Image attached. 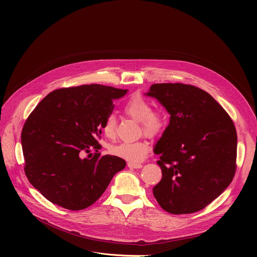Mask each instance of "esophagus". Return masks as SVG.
<instances>
[{
	"mask_svg": "<svg viewBox=\"0 0 257 257\" xmlns=\"http://www.w3.org/2000/svg\"><path fill=\"white\" fill-rule=\"evenodd\" d=\"M128 167L131 168V169H140L142 168V165L141 164H138V163H128Z\"/></svg>",
	"mask_w": 257,
	"mask_h": 257,
	"instance_id": "1",
	"label": "esophagus"
}]
</instances>
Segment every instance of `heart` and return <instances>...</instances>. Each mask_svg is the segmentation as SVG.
<instances>
[{
    "label": "heart",
    "instance_id": "heart-1",
    "mask_svg": "<svg viewBox=\"0 0 257 257\" xmlns=\"http://www.w3.org/2000/svg\"><path fill=\"white\" fill-rule=\"evenodd\" d=\"M123 112L140 123L143 134L150 137L160 135L167 126V117L161 109L152 108L151 102L140 96L130 97L123 105ZM117 120L113 114L107 115L101 124V131L105 137L113 139L116 136ZM151 150V145L146 140L124 141L112 146V155L124 159L130 163L141 162Z\"/></svg>",
    "mask_w": 257,
    "mask_h": 257
}]
</instances>
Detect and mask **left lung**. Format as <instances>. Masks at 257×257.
<instances>
[{
	"instance_id": "left-lung-1",
	"label": "left lung",
	"mask_w": 257,
	"mask_h": 257,
	"mask_svg": "<svg viewBox=\"0 0 257 257\" xmlns=\"http://www.w3.org/2000/svg\"><path fill=\"white\" fill-rule=\"evenodd\" d=\"M146 94L171 115L154 151L160 156L157 163L163 177L153 193L170 213L199 211L221 195L235 176L234 122L209 93L194 85L156 83Z\"/></svg>"
}]
</instances>
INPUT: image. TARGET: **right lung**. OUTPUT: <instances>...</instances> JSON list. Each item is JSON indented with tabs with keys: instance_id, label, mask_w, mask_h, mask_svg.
<instances>
[{
	"instance_id": "obj_1",
	"label": "right lung",
	"mask_w": 257,
	"mask_h": 257,
	"mask_svg": "<svg viewBox=\"0 0 257 257\" xmlns=\"http://www.w3.org/2000/svg\"><path fill=\"white\" fill-rule=\"evenodd\" d=\"M126 92L100 84L59 88L28 116L21 132L24 172L49 201L70 210L84 209L125 168L123 159L97 151L102 121L113 113L114 99ZM91 150L97 152L91 159H82Z\"/></svg>"
}]
</instances>
